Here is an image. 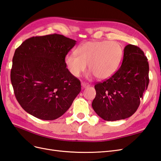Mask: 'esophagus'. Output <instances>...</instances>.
<instances>
[{
	"mask_svg": "<svg viewBox=\"0 0 161 161\" xmlns=\"http://www.w3.org/2000/svg\"><path fill=\"white\" fill-rule=\"evenodd\" d=\"M89 84H87V83H85V82H81V86L83 88H87L89 86Z\"/></svg>",
	"mask_w": 161,
	"mask_h": 161,
	"instance_id": "obj_1",
	"label": "esophagus"
}]
</instances>
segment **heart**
I'll return each instance as SVG.
<instances>
[{
  "instance_id": "1",
  "label": "heart",
  "mask_w": 161,
  "mask_h": 161,
  "mask_svg": "<svg viewBox=\"0 0 161 161\" xmlns=\"http://www.w3.org/2000/svg\"><path fill=\"white\" fill-rule=\"evenodd\" d=\"M76 54L65 58V64L74 77H78L87 68L99 80H106L117 72L123 56V48L114 41H89L76 49Z\"/></svg>"
}]
</instances>
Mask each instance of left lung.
Segmentation results:
<instances>
[{
  "label": "left lung",
  "mask_w": 161,
  "mask_h": 161,
  "mask_svg": "<svg viewBox=\"0 0 161 161\" xmlns=\"http://www.w3.org/2000/svg\"><path fill=\"white\" fill-rule=\"evenodd\" d=\"M149 84V64L139 47L128 44L119 70L109 79L95 86L92 107L99 117L108 121L128 118L140 105Z\"/></svg>",
  "instance_id": "obj_1"
}]
</instances>
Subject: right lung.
I'll use <instances>...</instances> for the list:
<instances>
[{"instance_id":"add662e5","label":"right lung","mask_w":161,"mask_h":161,"mask_svg":"<svg viewBox=\"0 0 161 161\" xmlns=\"http://www.w3.org/2000/svg\"><path fill=\"white\" fill-rule=\"evenodd\" d=\"M76 41L62 35L32 37L15 51L11 70L14 94L21 107L42 120H54L68 110L81 91L65 57Z\"/></svg>"}]
</instances>
